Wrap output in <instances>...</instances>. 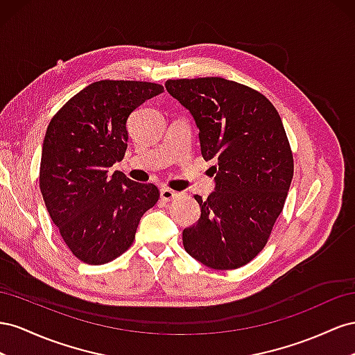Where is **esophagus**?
<instances>
[{
    "instance_id": "esophagus-1",
    "label": "esophagus",
    "mask_w": 355,
    "mask_h": 355,
    "mask_svg": "<svg viewBox=\"0 0 355 355\" xmlns=\"http://www.w3.org/2000/svg\"><path fill=\"white\" fill-rule=\"evenodd\" d=\"M178 196H180L178 191L171 190L169 187H162L160 189V199L164 200V202H171L172 199H175Z\"/></svg>"
}]
</instances>
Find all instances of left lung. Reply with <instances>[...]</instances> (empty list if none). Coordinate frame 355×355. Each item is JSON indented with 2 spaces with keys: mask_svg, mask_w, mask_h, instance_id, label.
I'll use <instances>...</instances> for the list:
<instances>
[{
  "mask_svg": "<svg viewBox=\"0 0 355 355\" xmlns=\"http://www.w3.org/2000/svg\"><path fill=\"white\" fill-rule=\"evenodd\" d=\"M199 128L202 157L216 162V190L196 195L200 218L183 245L205 266L247 265L265 248L291 184L293 153L277 108L257 90L221 77L165 83Z\"/></svg>",
  "mask_w": 355,
  "mask_h": 355,
  "instance_id": "8db88e82",
  "label": "left lung"
}]
</instances>
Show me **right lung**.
<instances>
[{"mask_svg": "<svg viewBox=\"0 0 355 355\" xmlns=\"http://www.w3.org/2000/svg\"><path fill=\"white\" fill-rule=\"evenodd\" d=\"M164 86L101 80L71 98L50 120L40 164V190L71 252L104 265L132 245L138 223L156 205L159 189L110 168L128 148L126 123Z\"/></svg>", "mask_w": 355, "mask_h": 355, "instance_id": "add662e5", "label": "right lung"}]
</instances>
